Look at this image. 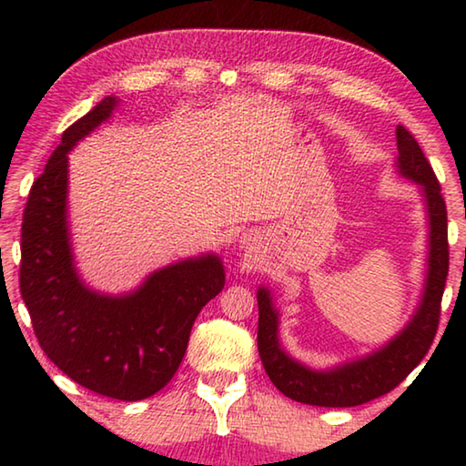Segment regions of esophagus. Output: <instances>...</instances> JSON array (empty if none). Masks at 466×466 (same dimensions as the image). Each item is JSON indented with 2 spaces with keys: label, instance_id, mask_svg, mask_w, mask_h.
<instances>
[{
  "label": "esophagus",
  "instance_id": "obj_1",
  "mask_svg": "<svg viewBox=\"0 0 466 466\" xmlns=\"http://www.w3.org/2000/svg\"><path fill=\"white\" fill-rule=\"evenodd\" d=\"M255 236H252L250 232L248 234H242V238H240V242H242V247L244 248H252V247H255Z\"/></svg>",
  "mask_w": 466,
  "mask_h": 466
}]
</instances>
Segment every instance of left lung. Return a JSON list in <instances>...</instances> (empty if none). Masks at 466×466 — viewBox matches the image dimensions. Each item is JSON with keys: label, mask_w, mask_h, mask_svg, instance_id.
I'll return each mask as SVG.
<instances>
[{"label": "left lung", "mask_w": 466, "mask_h": 466, "mask_svg": "<svg viewBox=\"0 0 466 466\" xmlns=\"http://www.w3.org/2000/svg\"><path fill=\"white\" fill-rule=\"evenodd\" d=\"M397 175L417 185L428 216V257L420 302L407 325L378 350L330 368H310L291 358L279 341V309L273 291L261 286L258 302V356L267 376L286 397L317 407H356L382 397L420 364L433 341L440 302L448 275V219L440 183L420 144L403 125L397 127Z\"/></svg>", "instance_id": "1"}]
</instances>
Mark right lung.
Returning a JSON list of instances; mask_svg holds the SVG:
<instances>
[{
  "label": "right lung",
  "instance_id": "add662e5",
  "mask_svg": "<svg viewBox=\"0 0 466 466\" xmlns=\"http://www.w3.org/2000/svg\"><path fill=\"white\" fill-rule=\"evenodd\" d=\"M106 96L67 127L30 188L22 219L20 291L38 343L55 366L88 390L141 400L170 382L193 322L226 283L216 252L156 269L125 294H102L77 273L69 232V152L113 116Z\"/></svg>",
  "mask_w": 466,
  "mask_h": 466
}]
</instances>
